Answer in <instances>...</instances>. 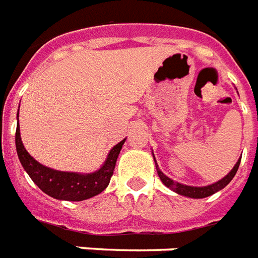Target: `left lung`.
I'll return each mask as SVG.
<instances>
[{"instance_id":"left-lung-1","label":"left lung","mask_w":258,"mask_h":258,"mask_svg":"<svg viewBox=\"0 0 258 258\" xmlns=\"http://www.w3.org/2000/svg\"><path fill=\"white\" fill-rule=\"evenodd\" d=\"M241 158L242 156L239 157L238 163L234 165V168L231 169V172L228 173L227 176L223 177V179L219 180V182L213 183V184H211V186H205V187H192V186H186V184H180V183L173 182L172 179H169L168 176H165V175L160 171V168L157 167L156 160H154V163H156V169H157L158 176H160L161 182H163L167 187H169L171 190H173V191H176L177 194H180V196H186V197H190V198H205L212 196V194H215V192L221 190V188H224L227 184L232 180V177L235 176L236 171H238V168H239Z\"/></svg>"}]
</instances>
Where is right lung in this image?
<instances>
[{
    "label": "right lung",
    "mask_w": 258,
    "mask_h": 258,
    "mask_svg": "<svg viewBox=\"0 0 258 258\" xmlns=\"http://www.w3.org/2000/svg\"><path fill=\"white\" fill-rule=\"evenodd\" d=\"M15 138H16V150L19 160L23 168L26 169V172L32 179V182L35 183L42 191L46 192L47 196L56 200H66V201H83L104 191L106 186L109 184L120 150L125 142V139H123L120 144L113 146V149L108 154L106 161L98 171H95L94 173L82 175V173L75 172H61V171L51 169L38 163L23 146L19 124H17Z\"/></svg>",
    "instance_id": "1"
}]
</instances>
